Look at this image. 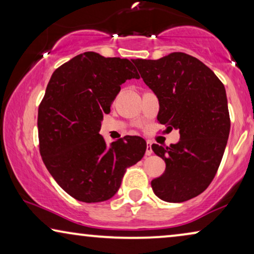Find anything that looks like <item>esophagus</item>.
I'll use <instances>...</instances> for the list:
<instances>
[{
  "mask_svg": "<svg viewBox=\"0 0 254 254\" xmlns=\"http://www.w3.org/2000/svg\"><path fill=\"white\" fill-rule=\"evenodd\" d=\"M152 154V149H151V143L150 142H147V149H145V155L150 156Z\"/></svg>",
  "mask_w": 254,
  "mask_h": 254,
  "instance_id": "obj_1",
  "label": "esophagus"
}]
</instances>
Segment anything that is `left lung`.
I'll return each mask as SVG.
<instances>
[{
	"label": "left lung",
	"instance_id": "left-lung-1",
	"mask_svg": "<svg viewBox=\"0 0 254 254\" xmlns=\"http://www.w3.org/2000/svg\"><path fill=\"white\" fill-rule=\"evenodd\" d=\"M133 62L157 96L158 123L180 133L178 143L151 145L166 164L151 187L166 202H184L209 186L223 157L230 133L224 85L206 64L182 52Z\"/></svg>",
	"mask_w": 254,
	"mask_h": 254
}]
</instances>
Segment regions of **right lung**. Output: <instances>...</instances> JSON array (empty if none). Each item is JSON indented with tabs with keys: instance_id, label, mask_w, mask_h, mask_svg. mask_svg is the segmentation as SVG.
<instances>
[{
	"instance_id": "obj_1",
	"label": "right lung",
	"mask_w": 254,
	"mask_h": 254,
	"mask_svg": "<svg viewBox=\"0 0 254 254\" xmlns=\"http://www.w3.org/2000/svg\"><path fill=\"white\" fill-rule=\"evenodd\" d=\"M130 78L140 75L128 59L85 52L60 65L48 82L38 109L40 155L55 182L76 200L111 199L126 169L143 157V138L126 136L107 147L99 134L103 116Z\"/></svg>"
}]
</instances>
